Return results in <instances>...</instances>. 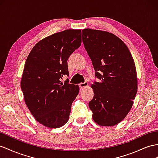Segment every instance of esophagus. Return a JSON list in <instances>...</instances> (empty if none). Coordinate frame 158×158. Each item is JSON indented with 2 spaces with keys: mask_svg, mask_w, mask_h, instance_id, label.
Segmentation results:
<instances>
[{
  "mask_svg": "<svg viewBox=\"0 0 158 158\" xmlns=\"http://www.w3.org/2000/svg\"><path fill=\"white\" fill-rule=\"evenodd\" d=\"M79 86L80 89H84V88H85L86 87L88 86V83L86 82V81L84 82V83H81L79 85Z\"/></svg>",
  "mask_w": 158,
  "mask_h": 158,
  "instance_id": "34e87169",
  "label": "esophagus"
}]
</instances>
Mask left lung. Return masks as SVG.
Masks as SVG:
<instances>
[{
    "label": "left lung",
    "mask_w": 158,
    "mask_h": 158,
    "mask_svg": "<svg viewBox=\"0 0 158 158\" xmlns=\"http://www.w3.org/2000/svg\"><path fill=\"white\" fill-rule=\"evenodd\" d=\"M82 40L100 79L91 85L94 98L89 103L92 118L101 126L121 122L133 103L137 91L134 60L119 37L107 31L82 30Z\"/></svg>",
    "instance_id": "8db88e82"
}]
</instances>
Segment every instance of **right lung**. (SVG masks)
<instances>
[{
	"mask_svg": "<svg viewBox=\"0 0 158 158\" xmlns=\"http://www.w3.org/2000/svg\"><path fill=\"white\" fill-rule=\"evenodd\" d=\"M81 43V31H63L40 40L26 60L21 82L24 99L44 126L60 127L69 118L79 88L60 79L69 75L67 60Z\"/></svg>",
	"mask_w": 158,
	"mask_h": 158,
	"instance_id": "add662e5",
	"label": "right lung"
}]
</instances>
